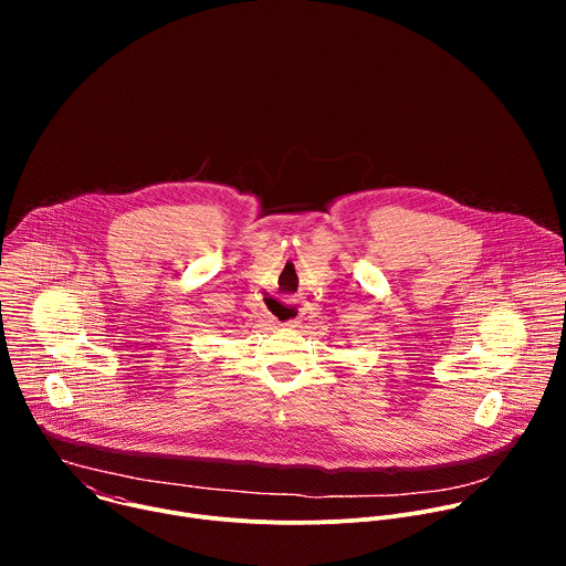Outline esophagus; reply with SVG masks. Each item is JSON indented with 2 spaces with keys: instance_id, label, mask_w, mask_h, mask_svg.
<instances>
[{
  "instance_id": "obj_1",
  "label": "esophagus",
  "mask_w": 566,
  "mask_h": 566,
  "mask_svg": "<svg viewBox=\"0 0 566 566\" xmlns=\"http://www.w3.org/2000/svg\"><path fill=\"white\" fill-rule=\"evenodd\" d=\"M271 319L280 327H295L297 325V315L289 306H282V304H280V317H271Z\"/></svg>"
}]
</instances>
